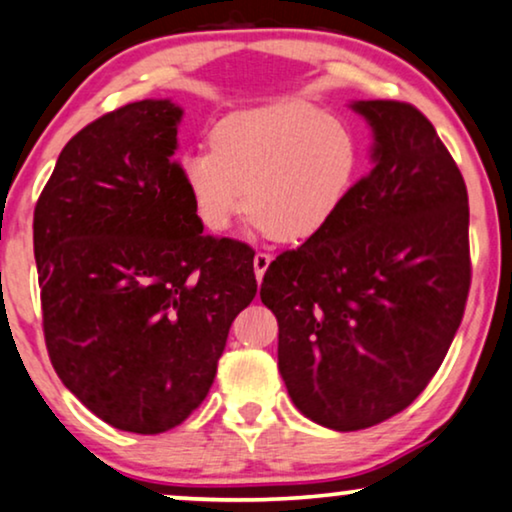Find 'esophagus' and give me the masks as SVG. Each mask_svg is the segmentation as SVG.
<instances>
[{"label":"esophagus","instance_id":"34e87169","mask_svg":"<svg viewBox=\"0 0 512 512\" xmlns=\"http://www.w3.org/2000/svg\"><path fill=\"white\" fill-rule=\"evenodd\" d=\"M269 264H271V255H269V252H257L255 260H252V267H255V276H257V281H262V278H264V271L269 269Z\"/></svg>","mask_w":512,"mask_h":512}]
</instances>
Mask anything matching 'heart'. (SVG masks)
I'll return each mask as SVG.
<instances>
[{"mask_svg": "<svg viewBox=\"0 0 512 512\" xmlns=\"http://www.w3.org/2000/svg\"><path fill=\"white\" fill-rule=\"evenodd\" d=\"M213 149L182 156L180 177L208 231H224L243 206L281 243L316 236L335 220L360 173L356 133L309 102L229 114Z\"/></svg>", "mask_w": 512, "mask_h": 512, "instance_id": "b5f03b06", "label": "heart"}]
</instances>
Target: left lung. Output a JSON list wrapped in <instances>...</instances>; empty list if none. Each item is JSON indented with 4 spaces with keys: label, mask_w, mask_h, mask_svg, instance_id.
Returning a JSON list of instances; mask_svg holds the SVG:
<instances>
[{
    "label": "left lung",
    "mask_w": 512,
    "mask_h": 512,
    "mask_svg": "<svg viewBox=\"0 0 512 512\" xmlns=\"http://www.w3.org/2000/svg\"><path fill=\"white\" fill-rule=\"evenodd\" d=\"M351 107L372 126V170L320 234L269 264L260 288L292 403L332 431L414 403L470 288L466 182L433 124L398 100Z\"/></svg>",
    "instance_id": "obj_1"
}]
</instances>
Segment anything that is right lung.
<instances>
[{
	"mask_svg": "<svg viewBox=\"0 0 512 512\" xmlns=\"http://www.w3.org/2000/svg\"><path fill=\"white\" fill-rule=\"evenodd\" d=\"M170 100L102 114L58 156L34 208L53 370L95 417L156 435L213 386L257 292L250 245L203 234L180 177Z\"/></svg>",
	"mask_w": 512,
	"mask_h": 512,
	"instance_id": "obj_1",
	"label": "right lung"
}]
</instances>
